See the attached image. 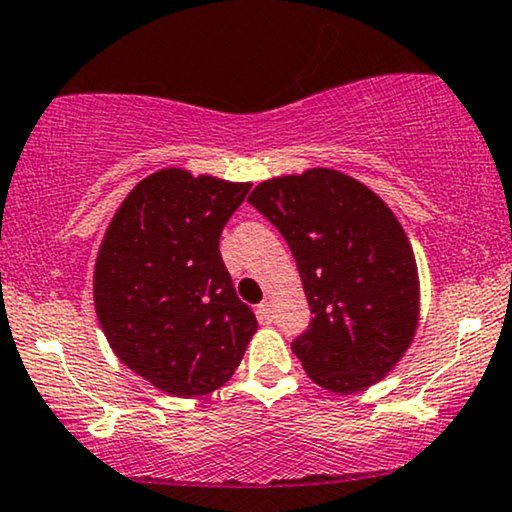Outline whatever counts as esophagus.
I'll list each match as a JSON object with an SVG mask.
<instances>
[{
	"instance_id": "obj_1",
	"label": "esophagus",
	"mask_w": 512,
	"mask_h": 512,
	"mask_svg": "<svg viewBox=\"0 0 512 512\" xmlns=\"http://www.w3.org/2000/svg\"><path fill=\"white\" fill-rule=\"evenodd\" d=\"M257 318H259V322H271L273 320L271 301H262V304L257 306Z\"/></svg>"
}]
</instances>
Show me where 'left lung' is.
<instances>
[{
  "instance_id": "8db88e82",
  "label": "left lung",
  "mask_w": 512,
  "mask_h": 512,
  "mask_svg": "<svg viewBox=\"0 0 512 512\" xmlns=\"http://www.w3.org/2000/svg\"><path fill=\"white\" fill-rule=\"evenodd\" d=\"M248 201L297 262L313 320L292 352L308 378L336 394L383 380L420 315L413 248L385 201L334 169L271 178Z\"/></svg>"
}]
</instances>
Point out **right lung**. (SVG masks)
<instances>
[{"mask_svg":"<svg viewBox=\"0 0 512 512\" xmlns=\"http://www.w3.org/2000/svg\"><path fill=\"white\" fill-rule=\"evenodd\" d=\"M248 190L162 169L127 194L99 248V325L122 364L174 397L225 385L257 329L218 250Z\"/></svg>","mask_w":512,"mask_h":512,"instance_id":"right-lung-1","label":"right lung"}]
</instances>
